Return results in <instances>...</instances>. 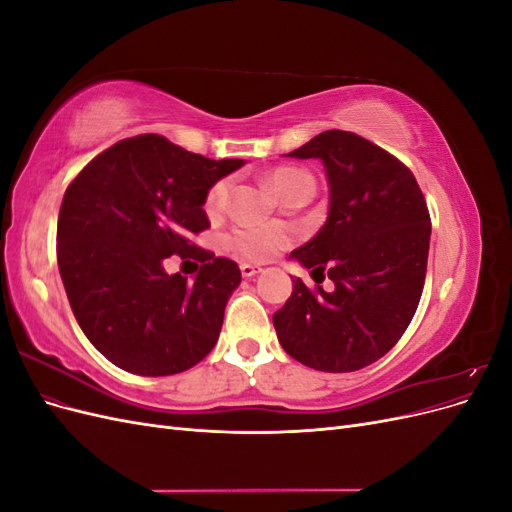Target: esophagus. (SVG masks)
I'll return each mask as SVG.
<instances>
[{"label":"esophagus","mask_w":512,"mask_h":512,"mask_svg":"<svg viewBox=\"0 0 512 512\" xmlns=\"http://www.w3.org/2000/svg\"><path fill=\"white\" fill-rule=\"evenodd\" d=\"M262 269L258 265H250V262H241V275L243 277H252L256 273H260Z\"/></svg>","instance_id":"obj_1"}]
</instances>
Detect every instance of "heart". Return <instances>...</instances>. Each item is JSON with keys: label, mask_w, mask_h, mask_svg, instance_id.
Returning a JSON list of instances; mask_svg holds the SVG:
<instances>
[{"label": "heart", "mask_w": 512, "mask_h": 512, "mask_svg": "<svg viewBox=\"0 0 512 512\" xmlns=\"http://www.w3.org/2000/svg\"><path fill=\"white\" fill-rule=\"evenodd\" d=\"M273 188L280 192V196L288 198L294 192L301 190H316L314 177L307 173L305 168L299 166H280L271 173ZM232 179L220 177L211 183L205 196V209L211 215H220L228 207ZM294 241V230L284 224H252L243 222L232 228L226 237V243L232 254L247 262H265L271 260L277 252L284 250L286 245Z\"/></svg>", "instance_id": "b5f03b06"}]
</instances>
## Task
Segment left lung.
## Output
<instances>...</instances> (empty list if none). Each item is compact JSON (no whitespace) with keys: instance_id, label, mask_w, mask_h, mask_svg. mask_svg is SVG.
<instances>
[{"instance_id":"obj_1","label":"left lung","mask_w":512,"mask_h":512,"mask_svg":"<svg viewBox=\"0 0 512 512\" xmlns=\"http://www.w3.org/2000/svg\"><path fill=\"white\" fill-rule=\"evenodd\" d=\"M292 158H318L329 179V218L290 258L312 269L316 286L294 280L273 314L282 348L312 369L344 374L389 352L421 301L431 220L412 170L367 138L327 130ZM336 288L327 293L318 274Z\"/></svg>"}]
</instances>
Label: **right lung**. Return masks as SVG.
<instances>
[{"instance_id": "1", "label": "right lung", "mask_w": 512, "mask_h": 512, "mask_svg": "<svg viewBox=\"0 0 512 512\" xmlns=\"http://www.w3.org/2000/svg\"><path fill=\"white\" fill-rule=\"evenodd\" d=\"M241 166L138 134L102 151L68 185L57 220L61 282L79 327L113 365L173 376L213 350L241 271L194 237L209 228L211 183ZM173 253L201 262L194 283L163 271Z\"/></svg>"}]
</instances>
